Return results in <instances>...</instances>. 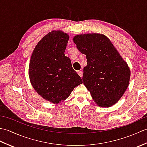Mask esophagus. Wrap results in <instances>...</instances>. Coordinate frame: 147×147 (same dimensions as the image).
I'll use <instances>...</instances> for the list:
<instances>
[{
	"label": "esophagus",
	"mask_w": 147,
	"mask_h": 147,
	"mask_svg": "<svg viewBox=\"0 0 147 147\" xmlns=\"http://www.w3.org/2000/svg\"><path fill=\"white\" fill-rule=\"evenodd\" d=\"M78 73V74H79V76L81 77V78H82V76H83V71H78L77 72Z\"/></svg>",
	"instance_id": "obj_1"
}]
</instances>
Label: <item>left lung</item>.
Listing matches in <instances>:
<instances>
[{
	"label": "left lung",
	"mask_w": 147,
	"mask_h": 147,
	"mask_svg": "<svg viewBox=\"0 0 147 147\" xmlns=\"http://www.w3.org/2000/svg\"><path fill=\"white\" fill-rule=\"evenodd\" d=\"M73 42L86 56L83 81L93 100L102 107L116 104L129 85L131 71L127 62L103 34H80L74 36Z\"/></svg>",
	"instance_id": "obj_1"
}]
</instances>
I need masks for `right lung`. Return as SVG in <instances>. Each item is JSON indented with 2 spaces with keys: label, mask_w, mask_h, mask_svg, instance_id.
Instances as JSON below:
<instances>
[{
  "label": "right lung",
  "mask_w": 147,
  "mask_h": 147,
  "mask_svg": "<svg viewBox=\"0 0 147 147\" xmlns=\"http://www.w3.org/2000/svg\"><path fill=\"white\" fill-rule=\"evenodd\" d=\"M68 34L54 30L44 36L34 49L29 65L33 88L45 100L59 104L70 95L82 80L65 55Z\"/></svg>",
  "instance_id": "right-lung-1"
}]
</instances>
